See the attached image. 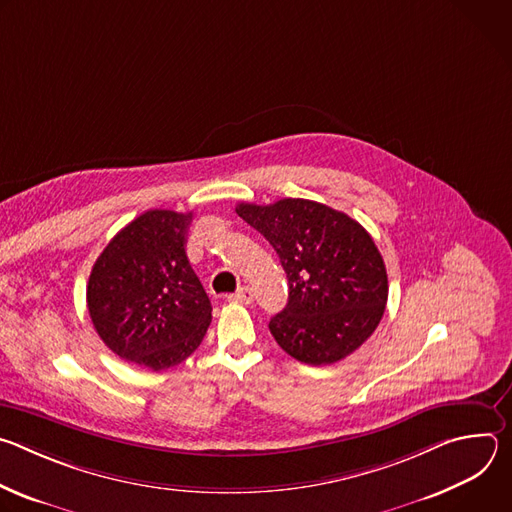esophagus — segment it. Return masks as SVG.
Returning a JSON list of instances; mask_svg holds the SVG:
<instances>
[{
	"instance_id": "34e87169",
	"label": "esophagus",
	"mask_w": 512,
	"mask_h": 512,
	"mask_svg": "<svg viewBox=\"0 0 512 512\" xmlns=\"http://www.w3.org/2000/svg\"><path fill=\"white\" fill-rule=\"evenodd\" d=\"M229 302H237V304H251L253 302V291L249 289V287H241L237 294H233V296H229L227 298Z\"/></svg>"
}]
</instances>
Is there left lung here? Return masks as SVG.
<instances>
[{
  "label": "left lung",
  "instance_id": "1",
  "mask_svg": "<svg viewBox=\"0 0 512 512\" xmlns=\"http://www.w3.org/2000/svg\"><path fill=\"white\" fill-rule=\"evenodd\" d=\"M237 214L269 241L287 273V306L269 330L289 356L334 364L375 332L389 296L387 269L354 218L304 198L241 202Z\"/></svg>",
  "mask_w": 512,
  "mask_h": 512
}]
</instances>
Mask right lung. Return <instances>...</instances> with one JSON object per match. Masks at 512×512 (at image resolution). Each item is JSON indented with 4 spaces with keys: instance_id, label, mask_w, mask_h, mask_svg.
I'll return each instance as SVG.
<instances>
[{
    "instance_id": "right-lung-1",
    "label": "right lung",
    "mask_w": 512,
    "mask_h": 512,
    "mask_svg": "<svg viewBox=\"0 0 512 512\" xmlns=\"http://www.w3.org/2000/svg\"><path fill=\"white\" fill-rule=\"evenodd\" d=\"M192 212L148 210L123 227L93 265L87 308L101 340L141 369L186 360L212 320L186 255Z\"/></svg>"
}]
</instances>
